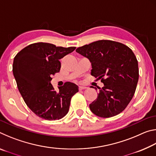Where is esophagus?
<instances>
[{"label":"esophagus","instance_id":"esophagus-1","mask_svg":"<svg viewBox=\"0 0 156 156\" xmlns=\"http://www.w3.org/2000/svg\"><path fill=\"white\" fill-rule=\"evenodd\" d=\"M87 89L86 87H84V86H82V85L79 86V87H78V89H79V90H80V91L83 90V89Z\"/></svg>","mask_w":156,"mask_h":156}]
</instances>
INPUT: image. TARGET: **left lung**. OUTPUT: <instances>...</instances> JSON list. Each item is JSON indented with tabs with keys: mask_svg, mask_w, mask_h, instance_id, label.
Listing matches in <instances>:
<instances>
[{
	"mask_svg": "<svg viewBox=\"0 0 156 156\" xmlns=\"http://www.w3.org/2000/svg\"><path fill=\"white\" fill-rule=\"evenodd\" d=\"M76 51L91 62V74L104 84L89 105L95 115L111 118L125 109L133 97L139 78L138 63L132 50L118 42L101 40ZM94 87L91 86V88Z\"/></svg>",
	"mask_w": 156,
	"mask_h": 156,
	"instance_id": "1",
	"label": "left lung"
}]
</instances>
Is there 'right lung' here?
Segmentation results:
<instances>
[{"label": "right lung", "mask_w": 156, "mask_h": 156, "mask_svg": "<svg viewBox=\"0 0 156 156\" xmlns=\"http://www.w3.org/2000/svg\"><path fill=\"white\" fill-rule=\"evenodd\" d=\"M75 49V47L36 43L23 48L14 57L12 71L18 90L27 107L38 117L56 120L68 113L78 87L67 82L56 92L50 81L60 72L59 60Z\"/></svg>", "instance_id": "obj_1"}]
</instances>
